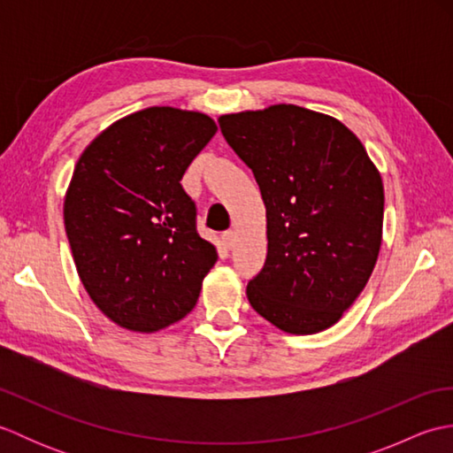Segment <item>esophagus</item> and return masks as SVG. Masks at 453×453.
<instances>
[{
    "label": "esophagus",
    "mask_w": 453,
    "mask_h": 453,
    "mask_svg": "<svg viewBox=\"0 0 453 453\" xmlns=\"http://www.w3.org/2000/svg\"><path fill=\"white\" fill-rule=\"evenodd\" d=\"M221 239H224V243H226L227 249H232L235 245V232H234V229H229V232H224Z\"/></svg>",
    "instance_id": "1"
}]
</instances>
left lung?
<instances>
[{
	"instance_id": "left-lung-1",
	"label": "left lung",
	"mask_w": 453,
	"mask_h": 453,
	"mask_svg": "<svg viewBox=\"0 0 453 453\" xmlns=\"http://www.w3.org/2000/svg\"><path fill=\"white\" fill-rule=\"evenodd\" d=\"M218 122L266 208V263L247 286L249 303L284 333L329 329L378 263L386 202L378 167L341 120L297 104Z\"/></svg>"
}]
</instances>
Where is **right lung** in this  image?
Masks as SVG:
<instances>
[{"label":"right lung","instance_id":"right-lung-1","mask_svg":"<svg viewBox=\"0 0 453 453\" xmlns=\"http://www.w3.org/2000/svg\"><path fill=\"white\" fill-rule=\"evenodd\" d=\"M216 130L204 112L150 107L112 122L75 163L67 242L93 303L122 329L156 333L180 321L218 261L180 185Z\"/></svg>","mask_w":453,"mask_h":453}]
</instances>
